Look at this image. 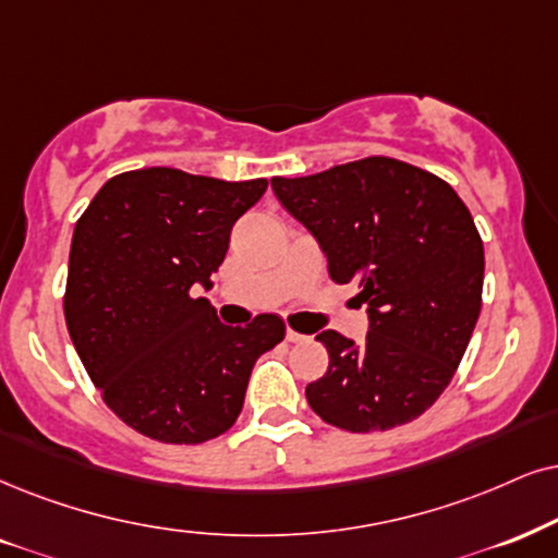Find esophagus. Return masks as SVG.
<instances>
[{
  "label": "esophagus",
  "instance_id": "obj_1",
  "mask_svg": "<svg viewBox=\"0 0 558 558\" xmlns=\"http://www.w3.org/2000/svg\"><path fill=\"white\" fill-rule=\"evenodd\" d=\"M286 340L288 342H303V340H306V337H303L301 331H295V329H286Z\"/></svg>",
  "mask_w": 558,
  "mask_h": 558
}]
</instances>
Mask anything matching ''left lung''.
Masks as SVG:
<instances>
[{
  "mask_svg": "<svg viewBox=\"0 0 558 558\" xmlns=\"http://www.w3.org/2000/svg\"><path fill=\"white\" fill-rule=\"evenodd\" d=\"M283 208L312 231L335 283H355L368 335H316L329 368L308 407L348 433L417 420L446 391L482 312L484 244L446 180L391 157L272 178Z\"/></svg>",
  "mask_w": 558,
  "mask_h": 558,
  "instance_id": "obj_1",
  "label": "left lung"
}]
</instances>
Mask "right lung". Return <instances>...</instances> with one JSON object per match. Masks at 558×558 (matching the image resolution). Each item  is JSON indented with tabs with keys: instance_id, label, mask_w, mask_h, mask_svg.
Wrapping results in <instances>:
<instances>
[{
	"instance_id": "right-lung-1",
	"label": "right lung",
	"mask_w": 558,
	"mask_h": 558,
	"mask_svg": "<svg viewBox=\"0 0 558 558\" xmlns=\"http://www.w3.org/2000/svg\"><path fill=\"white\" fill-rule=\"evenodd\" d=\"M267 180L227 182L172 167L110 178L74 227L63 316L105 404L159 442L214 440L242 412L263 352L286 337L275 314L218 322L210 275L231 227Z\"/></svg>"
}]
</instances>
